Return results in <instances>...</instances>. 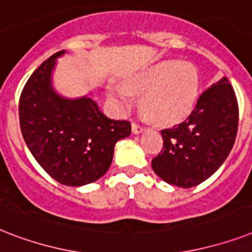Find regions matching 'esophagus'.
I'll use <instances>...</instances> for the list:
<instances>
[{"mask_svg": "<svg viewBox=\"0 0 252 252\" xmlns=\"http://www.w3.org/2000/svg\"><path fill=\"white\" fill-rule=\"evenodd\" d=\"M144 129H145V128H144V126H140L138 123H136V122L132 123V132H133L134 134L141 133V132H142V130H144Z\"/></svg>", "mask_w": 252, "mask_h": 252, "instance_id": "esophagus-1", "label": "esophagus"}]
</instances>
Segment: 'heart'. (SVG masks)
Here are the masks:
<instances>
[{
  "label": "heart",
  "instance_id": "heart-1",
  "mask_svg": "<svg viewBox=\"0 0 252 252\" xmlns=\"http://www.w3.org/2000/svg\"><path fill=\"white\" fill-rule=\"evenodd\" d=\"M126 87H115L111 96L122 106L132 103L133 94H145L142 106L159 124H174L189 115L199 96V74L193 65L166 60L144 69Z\"/></svg>",
  "mask_w": 252,
  "mask_h": 252
}]
</instances>
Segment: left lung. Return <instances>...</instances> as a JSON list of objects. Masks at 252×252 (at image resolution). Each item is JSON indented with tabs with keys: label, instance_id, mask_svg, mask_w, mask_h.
Listing matches in <instances>:
<instances>
[{
	"label": "left lung",
	"instance_id": "left-lung-1",
	"mask_svg": "<svg viewBox=\"0 0 252 252\" xmlns=\"http://www.w3.org/2000/svg\"><path fill=\"white\" fill-rule=\"evenodd\" d=\"M238 111V100L227 78L205 89L184 122L161 130L163 148L152 159L154 172L183 188L207 180L234 145Z\"/></svg>",
	"mask_w": 252,
	"mask_h": 252
}]
</instances>
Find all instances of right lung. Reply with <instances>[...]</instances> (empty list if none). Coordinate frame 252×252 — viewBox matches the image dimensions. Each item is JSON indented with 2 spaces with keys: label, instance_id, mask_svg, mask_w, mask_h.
Segmentation results:
<instances>
[{
  "label": "right lung",
  "instance_id": "obj_1",
  "mask_svg": "<svg viewBox=\"0 0 252 252\" xmlns=\"http://www.w3.org/2000/svg\"><path fill=\"white\" fill-rule=\"evenodd\" d=\"M48 57L21 93L19 124L26 145L44 171L65 186H84L104 175L115 144L130 134L128 120H112L90 98L69 100L51 87L57 56Z\"/></svg>",
  "mask_w": 252,
  "mask_h": 252
}]
</instances>
